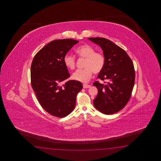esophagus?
Listing matches in <instances>:
<instances>
[{
	"label": "esophagus",
	"instance_id": "34e87169",
	"mask_svg": "<svg viewBox=\"0 0 161 161\" xmlns=\"http://www.w3.org/2000/svg\"><path fill=\"white\" fill-rule=\"evenodd\" d=\"M83 88H90L91 87V86L87 85V84H86V83L83 84Z\"/></svg>",
	"mask_w": 161,
	"mask_h": 161
}]
</instances>
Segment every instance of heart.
<instances>
[{"instance_id":"b5f03b06","label":"heart","mask_w":161,"mask_h":161,"mask_svg":"<svg viewBox=\"0 0 161 161\" xmlns=\"http://www.w3.org/2000/svg\"><path fill=\"white\" fill-rule=\"evenodd\" d=\"M76 52L80 57L85 58L84 69H79L74 72L73 79L82 82L89 81L92 76V72L98 74L103 70L105 64V58L103 53L95 52L94 48L90 45H83L76 48ZM65 67L69 69L75 67V58L69 54H66L63 58Z\"/></svg>"}]
</instances>
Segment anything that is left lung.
I'll use <instances>...</instances> for the list:
<instances>
[{"label":"left lung","mask_w":161,"mask_h":161,"mask_svg":"<svg viewBox=\"0 0 161 161\" xmlns=\"http://www.w3.org/2000/svg\"><path fill=\"white\" fill-rule=\"evenodd\" d=\"M98 45L105 58V64L98 78L108 79L106 84L93 83L98 94L93 101L97 109L105 114H111L123 109L130 99L135 83L134 66L126 52L105 38H88Z\"/></svg>","instance_id":"8db88e82"}]
</instances>
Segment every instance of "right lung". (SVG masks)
I'll list each match as a JSON object with an SVG mask.
<instances>
[{
	"instance_id": "right-lung-1",
	"label": "right lung",
	"mask_w": 161,
	"mask_h": 161,
	"mask_svg": "<svg viewBox=\"0 0 161 161\" xmlns=\"http://www.w3.org/2000/svg\"><path fill=\"white\" fill-rule=\"evenodd\" d=\"M79 41L73 39L51 41L38 52L31 65V84L42 108L53 116L64 117L74 109L82 83L70 80L63 61L64 55Z\"/></svg>"
}]
</instances>
